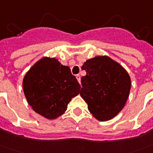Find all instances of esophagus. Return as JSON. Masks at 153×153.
Returning <instances> with one entry per match:
<instances>
[{"label":"esophagus","instance_id":"1","mask_svg":"<svg viewBox=\"0 0 153 153\" xmlns=\"http://www.w3.org/2000/svg\"><path fill=\"white\" fill-rule=\"evenodd\" d=\"M76 79H77V80L79 81V83H80V82H81V77H80V75H79V74H77Z\"/></svg>","mask_w":153,"mask_h":153}]
</instances>
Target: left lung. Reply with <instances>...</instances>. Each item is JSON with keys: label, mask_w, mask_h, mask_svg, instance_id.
I'll list each match as a JSON object with an SVG mask.
<instances>
[{"label": "left lung", "mask_w": 153, "mask_h": 153, "mask_svg": "<svg viewBox=\"0 0 153 153\" xmlns=\"http://www.w3.org/2000/svg\"><path fill=\"white\" fill-rule=\"evenodd\" d=\"M87 72L81 79L80 95L88 110L100 121L109 120L124 107L131 89L128 72L107 56H98L85 62Z\"/></svg>", "instance_id": "1"}]
</instances>
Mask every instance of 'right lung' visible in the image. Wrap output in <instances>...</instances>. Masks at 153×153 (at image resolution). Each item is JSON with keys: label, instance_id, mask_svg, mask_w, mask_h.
Here are the masks:
<instances>
[{"label": "right lung", "instance_id": "add662e5", "mask_svg": "<svg viewBox=\"0 0 153 153\" xmlns=\"http://www.w3.org/2000/svg\"><path fill=\"white\" fill-rule=\"evenodd\" d=\"M80 85L67 66L55 58L37 62L23 79L25 98L33 110L50 120L66 111L72 98L79 94Z\"/></svg>", "mask_w": 153, "mask_h": 153}]
</instances>
